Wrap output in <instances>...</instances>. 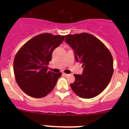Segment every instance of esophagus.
I'll list each match as a JSON object with an SVG mask.
<instances>
[{
	"label": "esophagus",
	"instance_id": "1",
	"mask_svg": "<svg viewBox=\"0 0 129 129\" xmlns=\"http://www.w3.org/2000/svg\"><path fill=\"white\" fill-rule=\"evenodd\" d=\"M63 75H64L65 77H68V76H69V74H65V73H63Z\"/></svg>",
	"mask_w": 129,
	"mask_h": 129
}]
</instances>
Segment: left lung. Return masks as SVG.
<instances>
[{
  "instance_id": "8db88e82",
  "label": "left lung",
  "mask_w": 129,
  "mask_h": 129,
  "mask_svg": "<svg viewBox=\"0 0 129 129\" xmlns=\"http://www.w3.org/2000/svg\"><path fill=\"white\" fill-rule=\"evenodd\" d=\"M65 41L74 50L75 60L82 63L84 68L81 75L74 74L75 80L71 88L81 98L96 97L107 87L114 72L110 51L88 33L67 35Z\"/></svg>"
}]
</instances>
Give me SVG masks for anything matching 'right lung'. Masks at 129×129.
Segmentation results:
<instances>
[{
    "instance_id": "obj_1",
    "label": "right lung",
    "mask_w": 129,
    "mask_h": 129,
    "mask_svg": "<svg viewBox=\"0 0 129 129\" xmlns=\"http://www.w3.org/2000/svg\"><path fill=\"white\" fill-rule=\"evenodd\" d=\"M64 36L44 33L27 41L15 55L14 71L18 85L30 97L42 98L50 93L62 73L47 71L55 48Z\"/></svg>"
}]
</instances>
